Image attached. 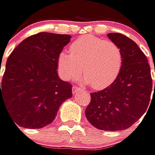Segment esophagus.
<instances>
[{"mask_svg":"<svg viewBox=\"0 0 155 155\" xmlns=\"http://www.w3.org/2000/svg\"><path fill=\"white\" fill-rule=\"evenodd\" d=\"M81 88L80 87L78 86H74L73 87H72V90H73V93H76V92H78L79 90H81Z\"/></svg>","mask_w":155,"mask_h":155,"instance_id":"esophagus-1","label":"esophagus"}]
</instances>
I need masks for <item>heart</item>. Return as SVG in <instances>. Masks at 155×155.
Listing matches in <instances>:
<instances>
[{"label":"heart","instance_id":"b5f03b06","mask_svg":"<svg viewBox=\"0 0 155 155\" xmlns=\"http://www.w3.org/2000/svg\"><path fill=\"white\" fill-rule=\"evenodd\" d=\"M122 64L119 46L94 36L78 38L70 45L69 53L62 51L58 57V68L64 80L77 78L82 67L85 81L96 89L110 85L117 77Z\"/></svg>","mask_w":155,"mask_h":155}]
</instances>
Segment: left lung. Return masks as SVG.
<instances>
[{"label":"left lung","mask_w":155,"mask_h":155,"mask_svg":"<svg viewBox=\"0 0 155 155\" xmlns=\"http://www.w3.org/2000/svg\"><path fill=\"white\" fill-rule=\"evenodd\" d=\"M108 38L122 51V68L110 86L90 94L85 115L99 130L122 131L146 112L150 104L153 81L148 60L135 42L120 33H109Z\"/></svg>","instance_id":"obj_1"}]
</instances>
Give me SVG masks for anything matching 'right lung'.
Listing matches in <instances>:
<instances>
[{
    "label": "right lung",
    "mask_w": 155,
    "mask_h": 155,
    "mask_svg": "<svg viewBox=\"0 0 155 155\" xmlns=\"http://www.w3.org/2000/svg\"><path fill=\"white\" fill-rule=\"evenodd\" d=\"M71 36L40 32L25 38L8 56L0 82L2 102L15 125L39 129L72 97V85L58 75V57Z\"/></svg>",
    "instance_id": "obj_1"
}]
</instances>
